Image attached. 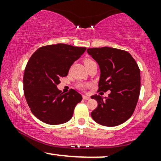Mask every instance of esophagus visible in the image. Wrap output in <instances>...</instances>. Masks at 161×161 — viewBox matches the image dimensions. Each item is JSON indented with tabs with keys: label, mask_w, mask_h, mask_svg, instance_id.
<instances>
[{
	"label": "esophagus",
	"mask_w": 161,
	"mask_h": 161,
	"mask_svg": "<svg viewBox=\"0 0 161 161\" xmlns=\"http://www.w3.org/2000/svg\"><path fill=\"white\" fill-rule=\"evenodd\" d=\"M82 97L84 100H89L90 99V97H88V96H86V95H83Z\"/></svg>",
	"instance_id": "obj_1"
}]
</instances>
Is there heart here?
<instances>
[{
    "instance_id": "obj_1",
    "label": "heart",
    "mask_w": 161,
    "mask_h": 161,
    "mask_svg": "<svg viewBox=\"0 0 161 161\" xmlns=\"http://www.w3.org/2000/svg\"><path fill=\"white\" fill-rule=\"evenodd\" d=\"M92 62H94V61L92 60H91V59H86V60H85V61H84L85 65H86V66L87 65H88L89 64H91V63H92ZM86 87V85L82 84V83H79V84H78V86H77V88H79V89H84Z\"/></svg>"
}]
</instances>
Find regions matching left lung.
<instances>
[{
  "mask_svg": "<svg viewBox=\"0 0 161 161\" xmlns=\"http://www.w3.org/2000/svg\"><path fill=\"white\" fill-rule=\"evenodd\" d=\"M87 52L100 66L97 91L110 92L104 98L92 96L97 102V108L91 114L92 119L105 126L120 125L132 116L139 97L141 76L138 64L130 53L123 50L94 47L88 48Z\"/></svg>",
  "mask_w": 161,
  "mask_h": 161,
  "instance_id": "1",
  "label": "left lung"
}]
</instances>
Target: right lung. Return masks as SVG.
<instances>
[{"label":"right lung","instance_id":"add662e5","mask_svg":"<svg viewBox=\"0 0 161 161\" xmlns=\"http://www.w3.org/2000/svg\"><path fill=\"white\" fill-rule=\"evenodd\" d=\"M86 47L57 44L41 47L32 55L23 75L24 95L31 111L50 125L66 123L82 97L74 89L64 94L57 86Z\"/></svg>","mask_w":161,"mask_h":161}]
</instances>
